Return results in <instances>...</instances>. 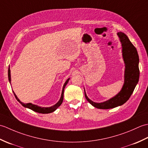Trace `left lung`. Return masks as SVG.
Here are the masks:
<instances>
[{
  "instance_id": "1",
  "label": "left lung",
  "mask_w": 148,
  "mask_h": 148,
  "mask_svg": "<svg viewBox=\"0 0 148 148\" xmlns=\"http://www.w3.org/2000/svg\"><path fill=\"white\" fill-rule=\"evenodd\" d=\"M117 35L122 47V56L125 63L124 83L118 93L110 99L102 102H95L87 97L84 90V96L88 102L96 108L108 109L120 106L129 99L139 79V58L136 48L130 41L126 34L118 32Z\"/></svg>"
}]
</instances>
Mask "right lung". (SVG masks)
I'll return each instance as SVG.
<instances>
[{"label":"right lung","mask_w":148,"mask_h":148,"mask_svg":"<svg viewBox=\"0 0 148 148\" xmlns=\"http://www.w3.org/2000/svg\"><path fill=\"white\" fill-rule=\"evenodd\" d=\"M8 79H9V83H10V84H11V71H10V67H9L8 69ZM69 79H70V78L67 79L64 84V86H63V88H62V92L60 99V100H58V102L56 103H55V105H53L51 107H48V108H45V107H40L37 105L33 104V103H23L22 102H21L20 99L18 98V97L16 95V94L14 93V92H13V93H14V95L16 97V100L21 103L22 106L25 107V108H29L31 110H32V111H34L39 112V113H42V114H48V113H51V112H54L55 110L62 104L63 100H64V93L65 87L66 85H67V84L68 83Z\"/></svg>","instance_id":"right-lung-1"}]
</instances>
